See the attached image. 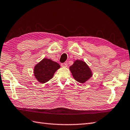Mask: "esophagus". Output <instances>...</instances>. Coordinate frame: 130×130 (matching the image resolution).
Returning a JSON list of instances; mask_svg holds the SVG:
<instances>
[{"instance_id":"obj_1","label":"esophagus","mask_w":130,"mask_h":130,"mask_svg":"<svg viewBox=\"0 0 130 130\" xmlns=\"http://www.w3.org/2000/svg\"><path fill=\"white\" fill-rule=\"evenodd\" d=\"M68 65L67 64V63H61V67L63 68H66L67 67Z\"/></svg>"}]
</instances>
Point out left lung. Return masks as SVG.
<instances>
[{"instance_id":"left-lung-1","label":"left lung","mask_w":130,"mask_h":130,"mask_svg":"<svg viewBox=\"0 0 130 130\" xmlns=\"http://www.w3.org/2000/svg\"><path fill=\"white\" fill-rule=\"evenodd\" d=\"M69 69L74 79L80 83H85L93 75L90 68L82 60H75Z\"/></svg>"}]
</instances>
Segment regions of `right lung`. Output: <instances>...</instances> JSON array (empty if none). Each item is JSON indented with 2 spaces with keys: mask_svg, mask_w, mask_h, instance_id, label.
<instances>
[{
  "mask_svg": "<svg viewBox=\"0 0 130 130\" xmlns=\"http://www.w3.org/2000/svg\"><path fill=\"white\" fill-rule=\"evenodd\" d=\"M60 65L51 59L44 58L35 65L34 68L35 78L40 83H45L53 78Z\"/></svg>",
  "mask_w": 130,
  "mask_h": 130,
  "instance_id": "obj_1",
  "label": "right lung"
}]
</instances>
